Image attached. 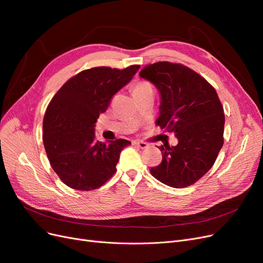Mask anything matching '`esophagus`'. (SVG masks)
I'll return each mask as SVG.
<instances>
[{
    "mask_svg": "<svg viewBox=\"0 0 263 263\" xmlns=\"http://www.w3.org/2000/svg\"><path fill=\"white\" fill-rule=\"evenodd\" d=\"M134 145L137 146L140 149H146L149 146L147 142H144V141H134Z\"/></svg>",
    "mask_w": 263,
    "mask_h": 263,
    "instance_id": "1",
    "label": "esophagus"
}]
</instances>
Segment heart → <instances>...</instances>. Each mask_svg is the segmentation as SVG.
<instances>
[{"instance_id": "b5f03b06", "label": "heart", "mask_w": 263, "mask_h": 263, "mask_svg": "<svg viewBox=\"0 0 263 263\" xmlns=\"http://www.w3.org/2000/svg\"><path fill=\"white\" fill-rule=\"evenodd\" d=\"M151 89V85L149 82L147 81H140L138 83L135 84L133 92H138V91H145V90H149Z\"/></svg>"}]
</instances>
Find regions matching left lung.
<instances>
[{
    "instance_id": "8db88e82",
    "label": "left lung",
    "mask_w": 263,
    "mask_h": 263,
    "mask_svg": "<svg viewBox=\"0 0 263 263\" xmlns=\"http://www.w3.org/2000/svg\"><path fill=\"white\" fill-rule=\"evenodd\" d=\"M140 78L160 94V115L156 124L173 133L178 145L159 147L161 163L153 176L171 187L194 184L212 168L224 144L225 116L214 87L195 71L168 61L149 65Z\"/></svg>"
}]
</instances>
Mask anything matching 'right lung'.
I'll return each mask as SVG.
<instances>
[{
    "label": "right lung",
    "instance_id": "obj_1",
    "mask_svg": "<svg viewBox=\"0 0 263 263\" xmlns=\"http://www.w3.org/2000/svg\"><path fill=\"white\" fill-rule=\"evenodd\" d=\"M140 66L123 70L98 67L81 71L55 93L44 117L43 141L53 171L71 189L102 186L116 171L126 139H95V123L113 95L128 83Z\"/></svg>",
    "mask_w": 263,
    "mask_h": 263
}]
</instances>
